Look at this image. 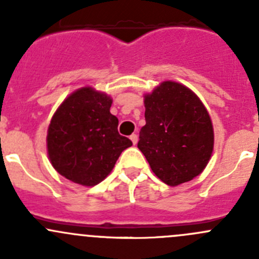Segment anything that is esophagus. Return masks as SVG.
Returning a JSON list of instances; mask_svg holds the SVG:
<instances>
[{
  "label": "esophagus",
  "mask_w": 259,
  "mask_h": 259,
  "mask_svg": "<svg viewBox=\"0 0 259 259\" xmlns=\"http://www.w3.org/2000/svg\"><path fill=\"white\" fill-rule=\"evenodd\" d=\"M130 140H132L133 144L135 145L138 143V135L137 134H132V135H130Z\"/></svg>",
  "instance_id": "1"
}]
</instances>
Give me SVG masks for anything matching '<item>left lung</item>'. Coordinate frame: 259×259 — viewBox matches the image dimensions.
<instances>
[{"label": "left lung", "instance_id": "1", "mask_svg": "<svg viewBox=\"0 0 259 259\" xmlns=\"http://www.w3.org/2000/svg\"><path fill=\"white\" fill-rule=\"evenodd\" d=\"M145 121L138 148L151 170L170 187L199 176L213 151V125L197 95L174 81H164L145 95Z\"/></svg>", "mask_w": 259, "mask_h": 259}]
</instances>
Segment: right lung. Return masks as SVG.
<instances>
[{"instance_id":"right-lung-1","label":"right lung","mask_w":259,"mask_h":259,"mask_svg":"<svg viewBox=\"0 0 259 259\" xmlns=\"http://www.w3.org/2000/svg\"><path fill=\"white\" fill-rule=\"evenodd\" d=\"M113 100L93 88H82L64 100L48 130L52 166L71 182L93 187L113 170L132 140L117 132V117L110 113Z\"/></svg>"}]
</instances>
